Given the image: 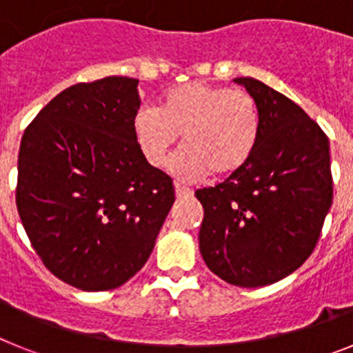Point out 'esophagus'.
<instances>
[{"label": "esophagus", "mask_w": 353, "mask_h": 353, "mask_svg": "<svg viewBox=\"0 0 353 353\" xmlns=\"http://www.w3.org/2000/svg\"><path fill=\"white\" fill-rule=\"evenodd\" d=\"M174 194H176V198L179 199H187V198H191L194 192H192L191 189H187V187L180 185V183H174Z\"/></svg>", "instance_id": "34e87169"}]
</instances>
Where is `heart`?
<instances>
[{"mask_svg":"<svg viewBox=\"0 0 353 353\" xmlns=\"http://www.w3.org/2000/svg\"><path fill=\"white\" fill-rule=\"evenodd\" d=\"M132 125L152 166H162L182 136L185 150L174 162V173L191 182L210 171L228 176L242 170L258 146L261 118L249 93L196 81L171 88L159 111L139 109Z\"/></svg>","mask_w":353,"mask_h":353,"instance_id":"obj_1","label":"heart"}]
</instances>
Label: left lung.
Listing matches in <instances>:
<instances>
[{
    "label": "left lung",
    "mask_w": 353,
    "mask_h": 353,
    "mask_svg": "<svg viewBox=\"0 0 353 353\" xmlns=\"http://www.w3.org/2000/svg\"><path fill=\"white\" fill-rule=\"evenodd\" d=\"M260 109L251 161L196 191L205 210L199 252L230 285L258 288L297 270L332 205L329 139L304 109L252 77H236Z\"/></svg>",
    "instance_id": "obj_1"
}]
</instances>
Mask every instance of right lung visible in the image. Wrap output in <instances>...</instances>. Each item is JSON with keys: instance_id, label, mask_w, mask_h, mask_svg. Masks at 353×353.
Instances as JSON below:
<instances>
[{"instance_id": "add662e5", "label": "right lung", "mask_w": 353, "mask_h": 353, "mask_svg": "<svg viewBox=\"0 0 353 353\" xmlns=\"http://www.w3.org/2000/svg\"><path fill=\"white\" fill-rule=\"evenodd\" d=\"M138 79L109 76L63 90L21 139L17 210L58 279L84 292L127 283L154 251L173 180L134 136Z\"/></svg>"}]
</instances>
